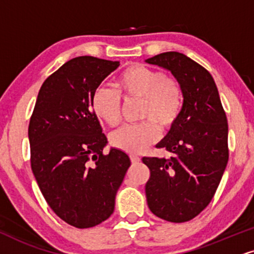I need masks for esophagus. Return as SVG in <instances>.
Segmentation results:
<instances>
[{
	"instance_id": "1",
	"label": "esophagus",
	"mask_w": 254,
	"mask_h": 254,
	"mask_svg": "<svg viewBox=\"0 0 254 254\" xmlns=\"http://www.w3.org/2000/svg\"><path fill=\"white\" fill-rule=\"evenodd\" d=\"M130 161H132V164H139L140 161H141V159L139 158V156L137 155H130Z\"/></svg>"
}]
</instances>
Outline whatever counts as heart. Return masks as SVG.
I'll use <instances>...</instances> for the list:
<instances>
[{
  "label": "heart",
  "mask_w": 254,
  "mask_h": 254,
  "mask_svg": "<svg viewBox=\"0 0 254 254\" xmlns=\"http://www.w3.org/2000/svg\"><path fill=\"white\" fill-rule=\"evenodd\" d=\"M117 88L119 93L106 87L96 89L92 96L93 111L114 127L120 121V94L125 99H141L140 119L147 121L124 126L111 135L113 147L139 154L158 140L159 128L167 130L178 121L184 105L183 89L177 80L143 64H132L122 71Z\"/></svg>",
  "instance_id": "b5f03b06"
}]
</instances>
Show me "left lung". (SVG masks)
Returning a JSON list of instances; mask_svg holds the SVG:
<instances>
[{
	"label": "left lung",
	"mask_w": 254,
	"mask_h": 254,
	"mask_svg": "<svg viewBox=\"0 0 254 254\" xmlns=\"http://www.w3.org/2000/svg\"><path fill=\"white\" fill-rule=\"evenodd\" d=\"M170 70L184 94L181 114L156 145L168 159L142 158L151 171L146 184L148 207L156 217L185 223L211 202L228 161V125L218 88L202 65L178 52L147 59Z\"/></svg>",
	"instance_id": "obj_1"
}]
</instances>
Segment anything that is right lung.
<instances>
[{
    "instance_id": "obj_1",
    "label": "right lung",
    "mask_w": 254,
    "mask_h": 254,
    "mask_svg": "<svg viewBox=\"0 0 254 254\" xmlns=\"http://www.w3.org/2000/svg\"><path fill=\"white\" fill-rule=\"evenodd\" d=\"M119 65L93 56L65 62L43 82L30 118L34 177L49 207L77 228L111 217L130 166L120 149L102 153L107 137L92 107L94 92Z\"/></svg>"
}]
</instances>
